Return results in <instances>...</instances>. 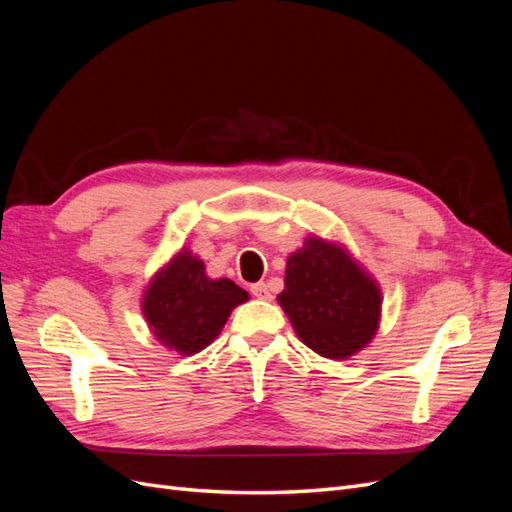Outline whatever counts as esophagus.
Wrapping results in <instances>:
<instances>
[{
    "label": "esophagus",
    "mask_w": 512,
    "mask_h": 512,
    "mask_svg": "<svg viewBox=\"0 0 512 512\" xmlns=\"http://www.w3.org/2000/svg\"><path fill=\"white\" fill-rule=\"evenodd\" d=\"M250 292L254 294L256 299H271V292H269V288H267V284L265 282H258V284H252V288H250Z\"/></svg>",
    "instance_id": "1"
}]
</instances>
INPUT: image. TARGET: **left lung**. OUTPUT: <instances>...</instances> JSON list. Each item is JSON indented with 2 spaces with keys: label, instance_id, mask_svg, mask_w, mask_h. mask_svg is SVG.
Segmentation results:
<instances>
[{
  "label": "left lung",
  "instance_id": "obj_1",
  "mask_svg": "<svg viewBox=\"0 0 512 512\" xmlns=\"http://www.w3.org/2000/svg\"><path fill=\"white\" fill-rule=\"evenodd\" d=\"M294 333L324 359L344 361L371 344L382 314V292L342 243L309 235L286 262L277 294Z\"/></svg>",
  "mask_w": 512,
  "mask_h": 512
}]
</instances>
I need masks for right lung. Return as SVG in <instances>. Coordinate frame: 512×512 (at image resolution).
<instances>
[{"label": "right lung", "instance_id": "obj_1", "mask_svg": "<svg viewBox=\"0 0 512 512\" xmlns=\"http://www.w3.org/2000/svg\"><path fill=\"white\" fill-rule=\"evenodd\" d=\"M250 299L228 277L211 280L205 262L188 247L151 277L143 292V316L158 342L181 356L205 350L220 335L232 309Z\"/></svg>", "mask_w": 512, "mask_h": 512}]
</instances>
